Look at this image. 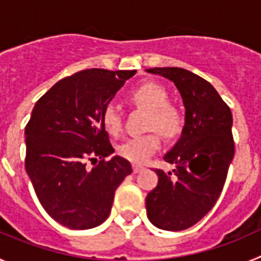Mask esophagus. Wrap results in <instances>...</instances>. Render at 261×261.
Here are the masks:
<instances>
[{
    "instance_id": "34e87169",
    "label": "esophagus",
    "mask_w": 261,
    "mask_h": 261,
    "mask_svg": "<svg viewBox=\"0 0 261 261\" xmlns=\"http://www.w3.org/2000/svg\"><path fill=\"white\" fill-rule=\"evenodd\" d=\"M142 170H144V167H142V166H138V165L133 166V172H135V174H137V172L142 171Z\"/></svg>"
}]
</instances>
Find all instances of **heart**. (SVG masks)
Instances as JSON below:
<instances>
[{
  "mask_svg": "<svg viewBox=\"0 0 261 261\" xmlns=\"http://www.w3.org/2000/svg\"><path fill=\"white\" fill-rule=\"evenodd\" d=\"M129 99L133 105L149 112L147 129H156L165 137H174L180 132L184 124L183 110L179 105L170 102L167 90L155 82H142L129 91ZM102 121L107 132L119 136L123 132V119L119 108L106 105L102 110ZM161 146V137L156 132L135 136L128 138L117 147L120 156L132 163H145Z\"/></svg>",
  "mask_w": 261,
  "mask_h": 261,
  "instance_id": "heart-1",
  "label": "heart"
}]
</instances>
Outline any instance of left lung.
Instances as JSON below:
<instances>
[{"mask_svg":"<svg viewBox=\"0 0 261 261\" xmlns=\"http://www.w3.org/2000/svg\"><path fill=\"white\" fill-rule=\"evenodd\" d=\"M180 91L186 124L180 140L165 155L171 172L155 168L158 184L146 196L147 217L163 230L179 231L199 222L220 197L234 158L231 110L200 75L181 68H153Z\"/></svg>","mask_w":261,"mask_h":261,"instance_id":"1","label":"left lung"}]
</instances>
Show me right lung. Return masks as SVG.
Masks as SVG:
<instances>
[{
	"label": "right lung",
	"instance_id": "add662e5",
	"mask_svg": "<svg viewBox=\"0 0 261 261\" xmlns=\"http://www.w3.org/2000/svg\"><path fill=\"white\" fill-rule=\"evenodd\" d=\"M135 73L78 71L53 85L32 110L24 128V167L41 206L69 229H91L105 222L115 191L132 174L126 159H106L115 150L102 110Z\"/></svg>",
	"mask_w": 261,
	"mask_h": 261
}]
</instances>
